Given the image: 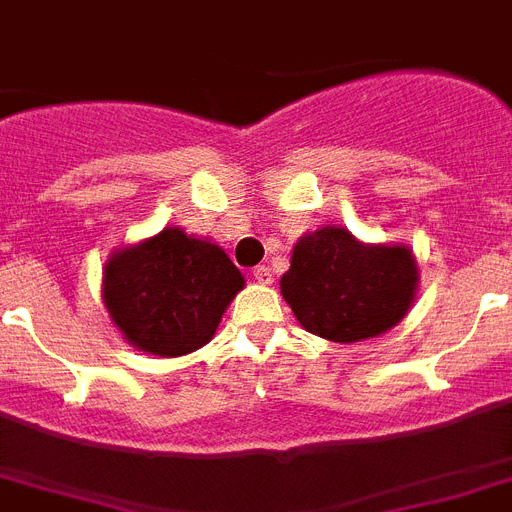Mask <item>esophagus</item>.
Returning a JSON list of instances; mask_svg holds the SVG:
<instances>
[{
    "instance_id": "1",
    "label": "esophagus",
    "mask_w": 512,
    "mask_h": 512,
    "mask_svg": "<svg viewBox=\"0 0 512 512\" xmlns=\"http://www.w3.org/2000/svg\"><path fill=\"white\" fill-rule=\"evenodd\" d=\"M253 279L261 282V285H272V269H269V266H256V269H253Z\"/></svg>"
}]
</instances>
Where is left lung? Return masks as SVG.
Segmentation results:
<instances>
[{"mask_svg":"<svg viewBox=\"0 0 512 512\" xmlns=\"http://www.w3.org/2000/svg\"><path fill=\"white\" fill-rule=\"evenodd\" d=\"M279 287L310 334L362 342L406 316L417 264L404 246H362L342 227H323L300 238Z\"/></svg>","mask_w":512,"mask_h":512,"instance_id":"left-lung-1","label":"left lung"}]
</instances>
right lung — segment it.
Returning <instances> with one entry per match:
<instances>
[{
  "label": "right lung",
  "instance_id": "right-lung-1",
  "mask_svg": "<svg viewBox=\"0 0 512 512\" xmlns=\"http://www.w3.org/2000/svg\"><path fill=\"white\" fill-rule=\"evenodd\" d=\"M238 290L243 274L227 253L181 227L119 251L103 274L113 323L134 347L160 357L204 347Z\"/></svg>",
  "mask_w": 512,
  "mask_h": 512
}]
</instances>
